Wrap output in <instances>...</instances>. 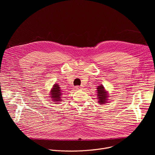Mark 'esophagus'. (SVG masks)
Returning <instances> with one entry per match:
<instances>
[{"mask_svg": "<svg viewBox=\"0 0 155 155\" xmlns=\"http://www.w3.org/2000/svg\"><path fill=\"white\" fill-rule=\"evenodd\" d=\"M75 89H76V90H82V89H83V86H75Z\"/></svg>", "mask_w": 155, "mask_h": 155, "instance_id": "34e87169", "label": "esophagus"}]
</instances>
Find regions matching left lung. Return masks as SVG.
<instances>
[{
	"label": "left lung",
	"mask_w": 155,
	"mask_h": 155,
	"mask_svg": "<svg viewBox=\"0 0 155 155\" xmlns=\"http://www.w3.org/2000/svg\"><path fill=\"white\" fill-rule=\"evenodd\" d=\"M97 96L99 99V102L100 104H103L106 102L107 101V92L105 91L104 87L103 85L99 86L98 87H97Z\"/></svg>",
	"instance_id": "left-lung-1"
}]
</instances>
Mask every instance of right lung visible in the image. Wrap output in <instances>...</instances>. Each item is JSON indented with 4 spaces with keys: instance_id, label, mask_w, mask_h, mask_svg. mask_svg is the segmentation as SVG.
Instances as JSON below:
<instances>
[{
    "instance_id": "right-lung-1",
    "label": "right lung",
    "mask_w": 155,
    "mask_h": 155,
    "mask_svg": "<svg viewBox=\"0 0 155 155\" xmlns=\"http://www.w3.org/2000/svg\"><path fill=\"white\" fill-rule=\"evenodd\" d=\"M61 93L62 92L61 91L59 85H58V84H55L51 91V97L52 98V100L56 102L60 101L61 100L60 96L62 94Z\"/></svg>"
}]
</instances>
